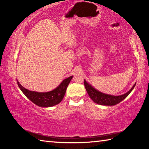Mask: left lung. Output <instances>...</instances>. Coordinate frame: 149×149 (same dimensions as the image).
<instances>
[{"label": "left lung", "mask_w": 149, "mask_h": 149, "mask_svg": "<svg viewBox=\"0 0 149 149\" xmlns=\"http://www.w3.org/2000/svg\"><path fill=\"white\" fill-rule=\"evenodd\" d=\"M84 86L87 91L88 94L89 95L90 97L94 102H95L100 105L104 106H114L121 102L125 98L128 96V95L131 92V91L133 90L136 84L134 85L131 89L128 92L125 94L119 96H113L111 95H107L105 93H101L100 91L95 89L94 88L86 83V81H84Z\"/></svg>", "instance_id": "left-lung-1"}]
</instances>
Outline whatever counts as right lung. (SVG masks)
Here are the masks:
<instances>
[{
	"instance_id": "1",
	"label": "right lung",
	"mask_w": 149,
	"mask_h": 149,
	"mask_svg": "<svg viewBox=\"0 0 149 149\" xmlns=\"http://www.w3.org/2000/svg\"><path fill=\"white\" fill-rule=\"evenodd\" d=\"M72 76L63 80L59 86L51 91L40 93L29 91L24 88L17 81V83L22 92L31 101L40 107H51L61 102L66 93V88L72 79Z\"/></svg>"
}]
</instances>
